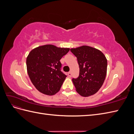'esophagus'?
Listing matches in <instances>:
<instances>
[{
  "label": "esophagus",
  "mask_w": 134,
  "mask_h": 134,
  "mask_svg": "<svg viewBox=\"0 0 134 134\" xmlns=\"http://www.w3.org/2000/svg\"><path fill=\"white\" fill-rule=\"evenodd\" d=\"M68 75L69 76V77H71V72L70 71V72H68Z\"/></svg>",
  "instance_id": "obj_1"
}]
</instances>
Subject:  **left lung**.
<instances>
[{"label":"left lung","instance_id":"8db88e82","mask_svg":"<svg viewBox=\"0 0 134 134\" xmlns=\"http://www.w3.org/2000/svg\"><path fill=\"white\" fill-rule=\"evenodd\" d=\"M79 66L78 78L72 81L76 91L83 97L94 94L103 85L107 74V60L102 52L88 46L71 48Z\"/></svg>","mask_w":134,"mask_h":134}]
</instances>
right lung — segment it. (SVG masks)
<instances>
[{
	"mask_svg": "<svg viewBox=\"0 0 134 134\" xmlns=\"http://www.w3.org/2000/svg\"><path fill=\"white\" fill-rule=\"evenodd\" d=\"M69 50V48L46 44L31 51L26 60L27 72L39 92L52 96L60 91L66 77L61 71L60 60Z\"/></svg>",
	"mask_w": 134,
	"mask_h": 134,
	"instance_id": "right-lung-1",
	"label": "right lung"
}]
</instances>
